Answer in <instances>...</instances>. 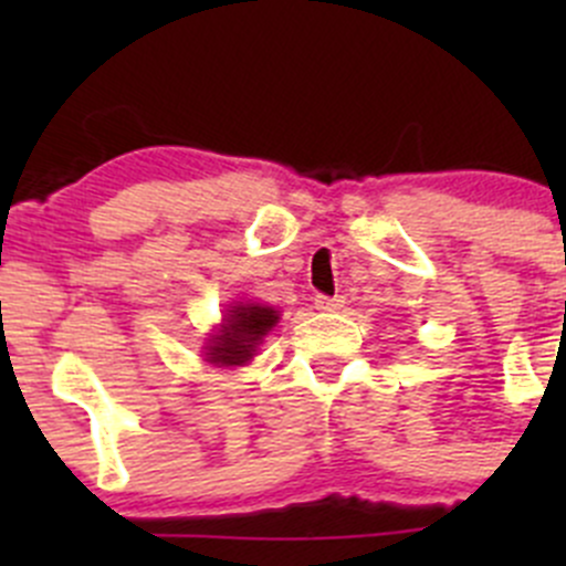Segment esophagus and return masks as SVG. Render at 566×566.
Instances as JSON below:
<instances>
[{
  "label": "esophagus",
  "mask_w": 566,
  "mask_h": 566,
  "mask_svg": "<svg viewBox=\"0 0 566 566\" xmlns=\"http://www.w3.org/2000/svg\"><path fill=\"white\" fill-rule=\"evenodd\" d=\"M315 306L319 312H339L342 306H345V298H342V295H334V298H331V295H317Z\"/></svg>",
  "instance_id": "1"
}]
</instances>
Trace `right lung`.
Returning <instances> with one entry per match:
<instances>
[{
  "label": "right lung",
  "mask_w": 566,
  "mask_h": 566,
  "mask_svg": "<svg viewBox=\"0 0 566 566\" xmlns=\"http://www.w3.org/2000/svg\"><path fill=\"white\" fill-rule=\"evenodd\" d=\"M276 323L279 312L273 306L256 304V301H235L227 310L224 323L210 334L205 345V361L216 367H243L254 358L256 347Z\"/></svg>",
  "instance_id": "right-lung-1"
}]
</instances>
